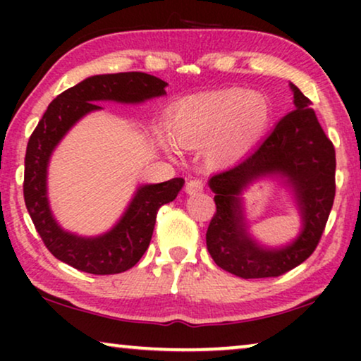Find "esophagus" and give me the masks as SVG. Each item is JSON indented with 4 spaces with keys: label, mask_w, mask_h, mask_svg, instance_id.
Listing matches in <instances>:
<instances>
[{
    "label": "esophagus",
    "mask_w": 361,
    "mask_h": 361,
    "mask_svg": "<svg viewBox=\"0 0 361 361\" xmlns=\"http://www.w3.org/2000/svg\"><path fill=\"white\" fill-rule=\"evenodd\" d=\"M185 190H187V194H197V192H202L204 190V180L194 177V179H190L189 182H187Z\"/></svg>",
    "instance_id": "esophagus-1"
}]
</instances>
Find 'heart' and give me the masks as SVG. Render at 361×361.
Listing matches in <instances>:
<instances>
[{
    "mask_svg": "<svg viewBox=\"0 0 361 361\" xmlns=\"http://www.w3.org/2000/svg\"><path fill=\"white\" fill-rule=\"evenodd\" d=\"M269 106L263 97L224 90L180 102L171 115V133L184 147L214 142V157L243 152L268 126Z\"/></svg>",
    "mask_w": 361,
    "mask_h": 361,
    "instance_id": "heart-1",
    "label": "heart"
}]
</instances>
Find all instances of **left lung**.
Instances as JSON below:
<instances>
[{
  "label": "left lung",
  "mask_w": 361,
  "mask_h": 361,
  "mask_svg": "<svg viewBox=\"0 0 361 361\" xmlns=\"http://www.w3.org/2000/svg\"><path fill=\"white\" fill-rule=\"evenodd\" d=\"M295 108L245 159L212 177L216 212L207 228V250L216 266L245 279L278 278L304 263L317 248L335 199V147L310 102L293 85ZM261 173H281L295 187L305 230L279 252L261 250L245 235L239 190Z\"/></svg>",
  "instance_id": "left-lung-1"
}]
</instances>
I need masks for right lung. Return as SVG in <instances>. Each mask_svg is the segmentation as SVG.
<instances>
[{
    "instance_id": "1",
    "label": "right lung",
    "mask_w": 361,
    "mask_h": 361,
    "mask_svg": "<svg viewBox=\"0 0 361 361\" xmlns=\"http://www.w3.org/2000/svg\"><path fill=\"white\" fill-rule=\"evenodd\" d=\"M167 83L145 72L95 75L62 92L47 106L27 141L23 194L26 209L46 248L72 268L88 274H118L135 266L149 246L157 210L179 194L184 179L145 185L115 228L98 238L66 233L52 219L46 195V172L51 152L73 123L98 110L93 102L137 103L166 93Z\"/></svg>"
}]
</instances>
